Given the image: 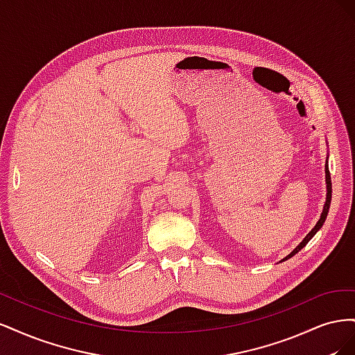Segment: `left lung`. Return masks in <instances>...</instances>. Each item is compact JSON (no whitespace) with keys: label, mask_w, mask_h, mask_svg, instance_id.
<instances>
[{"label":"left lung","mask_w":355,"mask_h":355,"mask_svg":"<svg viewBox=\"0 0 355 355\" xmlns=\"http://www.w3.org/2000/svg\"><path fill=\"white\" fill-rule=\"evenodd\" d=\"M326 184H327V197H326V202H324V209H323V213H321V216H320V220L315 223V227L311 230V232L306 235V237L302 240V243H300L296 249L290 253L288 256H286L283 261H287L288 257H292V256H295L300 249H304V247L308 244V241L314 237L315 235V232L323 227V223H324V220H326V218H327V213H329V207H330V201H331V179H330V171H329V164H326Z\"/></svg>","instance_id":"1"}]
</instances>
